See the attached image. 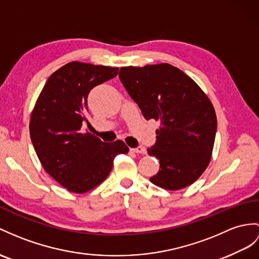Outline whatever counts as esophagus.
Wrapping results in <instances>:
<instances>
[{"instance_id": "34e87169", "label": "esophagus", "mask_w": 259, "mask_h": 259, "mask_svg": "<svg viewBox=\"0 0 259 259\" xmlns=\"http://www.w3.org/2000/svg\"><path fill=\"white\" fill-rule=\"evenodd\" d=\"M131 150L133 151V153H136V154H146V150H145V148L142 147V146H138V147H135V148H131Z\"/></svg>"}]
</instances>
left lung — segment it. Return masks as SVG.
Wrapping results in <instances>:
<instances>
[{"label": "left lung", "mask_w": 259, "mask_h": 259, "mask_svg": "<svg viewBox=\"0 0 259 259\" xmlns=\"http://www.w3.org/2000/svg\"><path fill=\"white\" fill-rule=\"evenodd\" d=\"M119 80L147 119L160 121L148 155L159 160L149 180L168 190L190 186L211 160L217 115L211 101L180 69L168 64L122 67Z\"/></svg>", "instance_id": "1"}]
</instances>
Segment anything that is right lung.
Wrapping results in <instances>:
<instances>
[{"instance_id":"1","label":"right lung","mask_w":259,"mask_h":259,"mask_svg":"<svg viewBox=\"0 0 259 259\" xmlns=\"http://www.w3.org/2000/svg\"><path fill=\"white\" fill-rule=\"evenodd\" d=\"M117 72L118 68L69 62L48 78L31 113L30 140L42 167L71 192L100 185L115 157L128 151L122 141L105 143L81 131L88 123V94Z\"/></svg>"}]
</instances>
